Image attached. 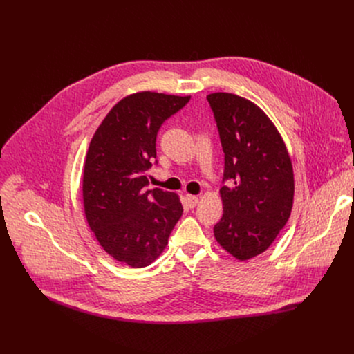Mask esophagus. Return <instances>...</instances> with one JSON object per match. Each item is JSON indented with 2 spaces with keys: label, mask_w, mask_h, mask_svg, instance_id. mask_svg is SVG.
Here are the masks:
<instances>
[{
  "label": "esophagus",
  "mask_w": 354,
  "mask_h": 354,
  "mask_svg": "<svg viewBox=\"0 0 354 354\" xmlns=\"http://www.w3.org/2000/svg\"><path fill=\"white\" fill-rule=\"evenodd\" d=\"M186 200H187V206H189L190 209L196 207L197 203H198V197H197V196H193V194H187V196H186Z\"/></svg>",
  "instance_id": "34e87169"
}]
</instances>
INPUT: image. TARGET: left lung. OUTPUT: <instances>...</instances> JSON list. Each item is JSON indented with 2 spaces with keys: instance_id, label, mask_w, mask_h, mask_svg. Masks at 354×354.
<instances>
[{
  "instance_id": "1",
  "label": "left lung",
  "mask_w": 354,
  "mask_h": 354,
  "mask_svg": "<svg viewBox=\"0 0 354 354\" xmlns=\"http://www.w3.org/2000/svg\"><path fill=\"white\" fill-rule=\"evenodd\" d=\"M224 151L220 189L224 213L214 225L217 242L246 261L261 255L288 221L294 174L286 144L265 112L234 93L207 95Z\"/></svg>"
}]
</instances>
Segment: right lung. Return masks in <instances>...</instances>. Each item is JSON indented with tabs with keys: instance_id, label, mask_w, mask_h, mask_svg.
Here are the masks:
<instances>
[{
	"instance_id": "obj_1",
	"label": "right lung",
	"mask_w": 354,
	"mask_h": 354,
	"mask_svg": "<svg viewBox=\"0 0 354 354\" xmlns=\"http://www.w3.org/2000/svg\"><path fill=\"white\" fill-rule=\"evenodd\" d=\"M190 96L137 92L123 97L95 131L84 167L86 221L105 252L131 268L153 263L182 216L178 194L147 190L157 134Z\"/></svg>"
}]
</instances>
